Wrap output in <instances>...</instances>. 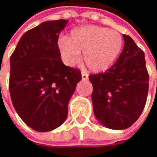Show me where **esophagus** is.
<instances>
[{"instance_id":"1","label":"esophagus","mask_w":157,"mask_h":157,"mask_svg":"<svg viewBox=\"0 0 157 157\" xmlns=\"http://www.w3.org/2000/svg\"><path fill=\"white\" fill-rule=\"evenodd\" d=\"M81 77H82V80H87L88 79V75L86 74V73H84V72H82Z\"/></svg>"}]
</instances>
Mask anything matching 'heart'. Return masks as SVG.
<instances>
[{
    "label": "heart",
    "instance_id": "1",
    "mask_svg": "<svg viewBox=\"0 0 157 157\" xmlns=\"http://www.w3.org/2000/svg\"><path fill=\"white\" fill-rule=\"evenodd\" d=\"M57 50L63 63L72 66L80 59L91 71L99 73L112 67L123 47L122 36L115 30L99 26L74 29L69 37L57 40Z\"/></svg>",
    "mask_w": 157,
    "mask_h": 157
}]
</instances>
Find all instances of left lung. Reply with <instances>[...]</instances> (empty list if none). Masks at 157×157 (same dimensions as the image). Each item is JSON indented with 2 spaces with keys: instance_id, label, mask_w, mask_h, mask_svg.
<instances>
[{
  "instance_id": "obj_1",
  "label": "left lung",
  "mask_w": 157,
  "mask_h": 157,
  "mask_svg": "<svg viewBox=\"0 0 157 157\" xmlns=\"http://www.w3.org/2000/svg\"><path fill=\"white\" fill-rule=\"evenodd\" d=\"M122 52L105 72L89 75L94 91V115L104 127L126 129L140 117L148 92L144 52L129 36L123 35Z\"/></svg>"
}]
</instances>
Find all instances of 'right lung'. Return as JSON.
<instances>
[{
	"label": "right lung",
	"instance_id": "add662e5",
	"mask_svg": "<svg viewBox=\"0 0 157 157\" xmlns=\"http://www.w3.org/2000/svg\"><path fill=\"white\" fill-rule=\"evenodd\" d=\"M67 20L42 22L22 35L10 57L9 93L15 111L32 129L52 131L68 115L81 72L64 65L57 50Z\"/></svg>",
	"mask_w": 157,
	"mask_h": 157
}]
</instances>
